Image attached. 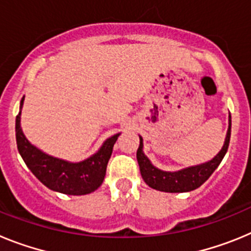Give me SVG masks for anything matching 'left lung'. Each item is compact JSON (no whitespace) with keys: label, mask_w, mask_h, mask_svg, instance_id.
I'll use <instances>...</instances> for the list:
<instances>
[{"label":"left lung","mask_w":251,"mask_h":251,"mask_svg":"<svg viewBox=\"0 0 251 251\" xmlns=\"http://www.w3.org/2000/svg\"><path fill=\"white\" fill-rule=\"evenodd\" d=\"M230 134H231V117L229 119V129L226 134L225 143L217 156L212 158L210 162H206L203 165L188 167L186 170L178 171V172H165L158 168L153 167L151 162L143 153V142L139 137V147L137 150V161L139 165L142 178L145 179L150 187L163 192H188L195 188L200 187L208 177L211 176L212 172L217 168L225 156L226 151L229 148Z\"/></svg>","instance_id":"obj_1"}]
</instances>
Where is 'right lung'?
Returning a JSON list of instances; mask_svg holds the SVG:
<instances>
[{"mask_svg":"<svg viewBox=\"0 0 251 251\" xmlns=\"http://www.w3.org/2000/svg\"><path fill=\"white\" fill-rule=\"evenodd\" d=\"M20 114L16 117L17 148L26 166L46 187L65 195H86L95 191L103 183L106 165L119 134L106 139L100 150L90 158L79 163H70L48 156L31 145L20 127Z\"/></svg>","mask_w":251,"mask_h":251,"instance_id":"obj_1","label":"right lung"}]
</instances>
